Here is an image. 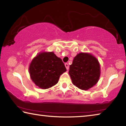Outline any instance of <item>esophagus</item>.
<instances>
[{"instance_id": "34e87169", "label": "esophagus", "mask_w": 126, "mask_h": 126, "mask_svg": "<svg viewBox=\"0 0 126 126\" xmlns=\"http://www.w3.org/2000/svg\"><path fill=\"white\" fill-rule=\"evenodd\" d=\"M65 67L66 69H69V65H68V63H65Z\"/></svg>"}]
</instances>
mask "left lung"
<instances>
[{
    "label": "left lung",
    "mask_w": 126,
    "mask_h": 126,
    "mask_svg": "<svg viewBox=\"0 0 126 126\" xmlns=\"http://www.w3.org/2000/svg\"><path fill=\"white\" fill-rule=\"evenodd\" d=\"M100 65L96 58L87 53H79L70 65L69 74L73 84L88 90L97 83L100 77Z\"/></svg>",
    "instance_id": "left-lung-1"
}]
</instances>
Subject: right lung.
<instances>
[{
  "label": "right lung",
  "mask_w": 126,
  "mask_h": 126,
  "mask_svg": "<svg viewBox=\"0 0 126 126\" xmlns=\"http://www.w3.org/2000/svg\"><path fill=\"white\" fill-rule=\"evenodd\" d=\"M29 71L36 86L45 89L56 84L67 70L62 59L52 52L39 53L32 61Z\"/></svg>",
  "instance_id": "1"
}]
</instances>
